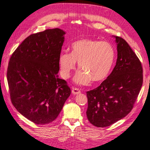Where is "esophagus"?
<instances>
[{
	"label": "esophagus",
	"instance_id": "obj_1",
	"mask_svg": "<svg viewBox=\"0 0 150 150\" xmlns=\"http://www.w3.org/2000/svg\"><path fill=\"white\" fill-rule=\"evenodd\" d=\"M72 93L73 95H79L81 93V91L78 88H73Z\"/></svg>",
	"mask_w": 150,
	"mask_h": 150
}]
</instances>
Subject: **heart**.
<instances>
[{
  "mask_svg": "<svg viewBox=\"0 0 150 150\" xmlns=\"http://www.w3.org/2000/svg\"><path fill=\"white\" fill-rule=\"evenodd\" d=\"M115 50L108 42L93 39H82L71 45V54L63 52L59 57L60 74L64 79L70 77L77 63L81 69L74 81L87 85L89 81L98 82L107 77L115 59Z\"/></svg>",
  "mask_w": 150,
  "mask_h": 150,
  "instance_id": "obj_1",
  "label": "heart"
}]
</instances>
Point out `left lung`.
I'll return each instance as SVG.
<instances>
[{
  "mask_svg": "<svg viewBox=\"0 0 150 150\" xmlns=\"http://www.w3.org/2000/svg\"><path fill=\"white\" fill-rule=\"evenodd\" d=\"M114 37L118 52L115 67L100 86L87 92V118L98 128L110 126L128 115L143 83L140 61L126 40Z\"/></svg>",
  "mask_w": 150,
  "mask_h": 150,
  "instance_id": "8db88e82",
  "label": "left lung"
}]
</instances>
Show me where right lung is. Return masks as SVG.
Returning <instances> with one entry per match:
<instances>
[{"label": "right lung", "mask_w": 150, "mask_h": 150, "mask_svg": "<svg viewBox=\"0 0 150 150\" xmlns=\"http://www.w3.org/2000/svg\"><path fill=\"white\" fill-rule=\"evenodd\" d=\"M65 34L54 28L30 35L10 59L7 80L12 105L36 124L55 120L71 95L67 82L57 75Z\"/></svg>", "instance_id": "1"}]
</instances>
